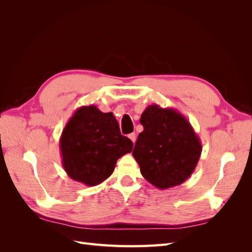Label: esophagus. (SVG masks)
I'll list each match as a JSON object with an SVG mask.
<instances>
[{
  "instance_id": "esophagus-1",
  "label": "esophagus",
  "mask_w": 252,
  "mask_h": 252,
  "mask_svg": "<svg viewBox=\"0 0 252 252\" xmlns=\"http://www.w3.org/2000/svg\"><path fill=\"white\" fill-rule=\"evenodd\" d=\"M129 139H130L132 141V143H135V140H136V136H135V133H130L128 135Z\"/></svg>"
}]
</instances>
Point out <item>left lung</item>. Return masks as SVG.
<instances>
[{
    "mask_svg": "<svg viewBox=\"0 0 252 252\" xmlns=\"http://www.w3.org/2000/svg\"><path fill=\"white\" fill-rule=\"evenodd\" d=\"M144 130L132 156L143 177L158 189L184 183L194 171L202 143L191 124L174 108L149 105L141 116Z\"/></svg>",
    "mask_w": 252,
    "mask_h": 252,
    "instance_id": "1",
    "label": "left lung"
}]
</instances>
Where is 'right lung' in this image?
Returning <instances> with one entry per match:
<instances>
[{"label":"right lung","instance_id":"right-lung-1","mask_svg":"<svg viewBox=\"0 0 252 252\" xmlns=\"http://www.w3.org/2000/svg\"><path fill=\"white\" fill-rule=\"evenodd\" d=\"M133 143L122 135L112 112L82 106L67 122L60 138L63 168L72 180L96 186L108 179L117 161L131 152Z\"/></svg>","mask_w":252,"mask_h":252}]
</instances>
